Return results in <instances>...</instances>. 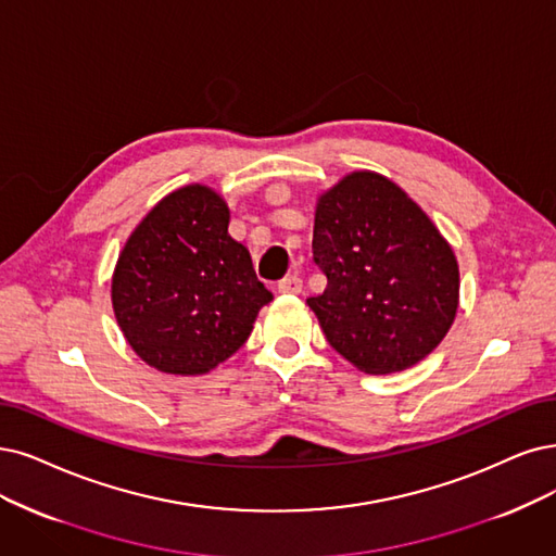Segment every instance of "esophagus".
<instances>
[{"label": "esophagus", "instance_id": "esophagus-1", "mask_svg": "<svg viewBox=\"0 0 556 556\" xmlns=\"http://www.w3.org/2000/svg\"><path fill=\"white\" fill-rule=\"evenodd\" d=\"M279 293H291V295H298L302 291V279L298 275H289L283 277L279 283H277Z\"/></svg>", "mask_w": 556, "mask_h": 556}]
</instances>
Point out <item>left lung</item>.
<instances>
[{
	"mask_svg": "<svg viewBox=\"0 0 556 556\" xmlns=\"http://www.w3.org/2000/svg\"><path fill=\"white\" fill-rule=\"evenodd\" d=\"M312 250L327 286L306 304L359 371H405L446 337L458 309V263L396 182L355 172L325 192Z\"/></svg>",
	"mask_w": 556,
	"mask_h": 556,
	"instance_id": "obj_1",
	"label": "left lung"
}]
</instances>
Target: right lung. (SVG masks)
Segmentation results:
<instances>
[{
    "mask_svg": "<svg viewBox=\"0 0 556 556\" xmlns=\"http://www.w3.org/2000/svg\"><path fill=\"white\" fill-rule=\"evenodd\" d=\"M273 293L229 236L217 192L188 185L141 219L118 256L112 304L132 351L174 376L208 374L252 334Z\"/></svg>",
    "mask_w": 556,
    "mask_h": 556,
    "instance_id": "right-lung-1",
    "label": "right lung"
}]
</instances>
